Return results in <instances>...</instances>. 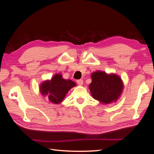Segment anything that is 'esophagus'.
Wrapping results in <instances>:
<instances>
[{"label":"esophagus","instance_id":"1","mask_svg":"<svg viewBox=\"0 0 154 154\" xmlns=\"http://www.w3.org/2000/svg\"><path fill=\"white\" fill-rule=\"evenodd\" d=\"M77 83L78 85H82L83 84V79L77 80Z\"/></svg>","mask_w":154,"mask_h":154}]
</instances>
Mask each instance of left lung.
Here are the masks:
<instances>
[{
    "label": "left lung",
    "mask_w": 154,
    "mask_h": 154,
    "mask_svg": "<svg viewBox=\"0 0 154 154\" xmlns=\"http://www.w3.org/2000/svg\"><path fill=\"white\" fill-rule=\"evenodd\" d=\"M91 77L89 89L94 99L106 104L117 100L123 88L122 81L119 76L97 71L91 75Z\"/></svg>",
    "instance_id": "8db88e82"
}]
</instances>
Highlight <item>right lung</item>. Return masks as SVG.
Here are the masks:
<instances>
[{"label":"right lung","instance_id":"obj_1","mask_svg":"<svg viewBox=\"0 0 154 154\" xmlns=\"http://www.w3.org/2000/svg\"><path fill=\"white\" fill-rule=\"evenodd\" d=\"M75 85L76 84L73 81L65 80L60 74H57L51 81L42 84L40 91L42 94L48 95L51 103L58 104L63 100L68 91Z\"/></svg>","mask_w":154,"mask_h":154}]
</instances>
